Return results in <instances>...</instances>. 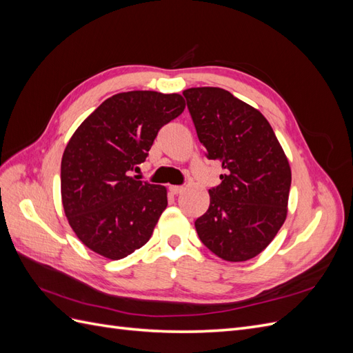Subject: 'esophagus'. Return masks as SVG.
Instances as JSON below:
<instances>
[{"mask_svg": "<svg viewBox=\"0 0 353 353\" xmlns=\"http://www.w3.org/2000/svg\"><path fill=\"white\" fill-rule=\"evenodd\" d=\"M183 190H184L183 185H170V187H169V191H170V193H172V194L183 193Z\"/></svg>", "mask_w": 353, "mask_h": 353, "instance_id": "obj_1", "label": "esophagus"}]
</instances>
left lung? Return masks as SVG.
Returning <instances> with one entry per match:
<instances>
[{"mask_svg":"<svg viewBox=\"0 0 353 353\" xmlns=\"http://www.w3.org/2000/svg\"><path fill=\"white\" fill-rule=\"evenodd\" d=\"M183 94L205 156L225 170L209 190V209L194 222L199 239L225 261L252 259L285 221L290 165L259 110L222 88Z\"/></svg>","mask_w":353,"mask_h":353,"instance_id":"8db88e82","label":"left lung"}]
</instances>
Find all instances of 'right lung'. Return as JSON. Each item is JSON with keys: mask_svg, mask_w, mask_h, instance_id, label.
Returning <instances> with one entry per match:
<instances>
[{"mask_svg": "<svg viewBox=\"0 0 353 353\" xmlns=\"http://www.w3.org/2000/svg\"><path fill=\"white\" fill-rule=\"evenodd\" d=\"M185 109L179 94L130 91L103 101L61 159V201L72 230L92 252L122 259L150 240L168 206L166 188L131 176L163 125Z\"/></svg>", "mask_w": 353, "mask_h": 353, "instance_id": "add662e5", "label": "right lung"}]
</instances>
